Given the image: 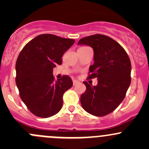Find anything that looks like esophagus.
Wrapping results in <instances>:
<instances>
[{
	"mask_svg": "<svg viewBox=\"0 0 149 149\" xmlns=\"http://www.w3.org/2000/svg\"><path fill=\"white\" fill-rule=\"evenodd\" d=\"M79 81H77V80H73V85H76V84H79Z\"/></svg>",
	"mask_w": 149,
	"mask_h": 149,
	"instance_id": "obj_1",
	"label": "esophagus"
}]
</instances>
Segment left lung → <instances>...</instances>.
Instances as JSON below:
<instances>
[{"mask_svg": "<svg viewBox=\"0 0 149 149\" xmlns=\"http://www.w3.org/2000/svg\"><path fill=\"white\" fill-rule=\"evenodd\" d=\"M78 45L92 47L94 63L89 67L88 79L98 80L97 86L84 82L86 89L81 96V104L88 113L104 116L113 112L125 97L131 81L130 58L119 43L102 34L84 37Z\"/></svg>", "mask_w": 149, "mask_h": 149, "instance_id": "obj_1", "label": "left lung"}]
</instances>
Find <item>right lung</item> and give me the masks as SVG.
<instances>
[{
	"label": "right lung",
	"mask_w": 149,
	"mask_h": 149,
	"mask_svg": "<svg viewBox=\"0 0 149 149\" xmlns=\"http://www.w3.org/2000/svg\"><path fill=\"white\" fill-rule=\"evenodd\" d=\"M75 42L53 34H44L29 42L19 53L16 63V83L19 95L31 113L49 118L63 106V96L73 86L63 76L55 81L53 68L62 64V56Z\"/></svg>",
	"instance_id": "1"
}]
</instances>
